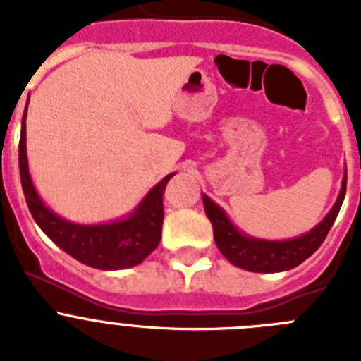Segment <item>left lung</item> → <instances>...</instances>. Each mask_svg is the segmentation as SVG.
I'll list each match as a JSON object with an SVG mask.
<instances>
[{"instance_id": "1", "label": "left lung", "mask_w": 361, "mask_h": 361, "mask_svg": "<svg viewBox=\"0 0 361 361\" xmlns=\"http://www.w3.org/2000/svg\"><path fill=\"white\" fill-rule=\"evenodd\" d=\"M345 188L347 170L343 175L342 191H340L336 204L327 213V216L304 237L283 242L258 240V238L245 237L229 222L226 213L209 197L202 195V200L206 215L213 224L216 247L233 266L245 271H253V273H279V271H288L300 266L320 247L329 229L333 228L338 212L342 208V202L345 199Z\"/></svg>"}]
</instances>
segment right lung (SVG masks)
I'll return each mask as SVG.
<instances>
[{"label":"right lung","instance_id":"obj_1","mask_svg":"<svg viewBox=\"0 0 361 361\" xmlns=\"http://www.w3.org/2000/svg\"><path fill=\"white\" fill-rule=\"evenodd\" d=\"M25 117L27 110L21 121V137H19V175H21V186L28 209L44 235L52 238L70 257L95 269H124L141 264L161 242L162 219H164L162 197H164L166 184L173 173L166 175L128 219L111 224H72L50 212L34 190L27 164Z\"/></svg>","mask_w":361,"mask_h":361}]
</instances>
